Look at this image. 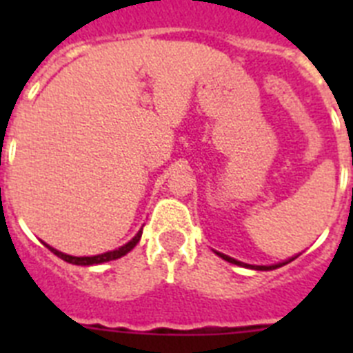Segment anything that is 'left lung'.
Returning <instances> with one entry per match:
<instances>
[{
  "label": "left lung",
  "instance_id": "1",
  "mask_svg": "<svg viewBox=\"0 0 353 353\" xmlns=\"http://www.w3.org/2000/svg\"><path fill=\"white\" fill-rule=\"evenodd\" d=\"M217 254H219V256H221V258H223V260L230 261V263H235V265H242V267H249V269H256V270H274V269H277V267H283V265H286V263H290V261H292V260H295V258H292V260L285 261V263H277V265H269V267H265V265H248V263H242V261H236V260H233V258L226 256V254H221V252H217Z\"/></svg>",
  "mask_w": 353,
  "mask_h": 353
}]
</instances>
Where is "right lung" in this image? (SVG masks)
<instances>
[{
	"mask_svg": "<svg viewBox=\"0 0 353 353\" xmlns=\"http://www.w3.org/2000/svg\"><path fill=\"white\" fill-rule=\"evenodd\" d=\"M141 233L143 232H138V235L134 236L132 240H130L129 244L121 245V248L114 249V251H109V252H104V254H97V256H70V254H63V252L56 251V249H52L51 245L46 244V248L51 249V252H54L56 256L61 258V260H65L67 263H72V265H97V263H104V261H111V260H117V258H121L123 254H127V252L130 251V249L134 248V245L138 244L139 239H141Z\"/></svg>",
	"mask_w": 353,
	"mask_h": 353,
	"instance_id": "obj_1",
	"label": "right lung"
}]
</instances>
